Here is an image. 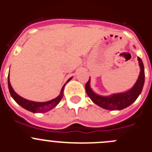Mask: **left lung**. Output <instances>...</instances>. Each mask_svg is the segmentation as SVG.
Here are the masks:
<instances>
[{
	"instance_id": "8db88e82",
	"label": "left lung",
	"mask_w": 152,
	"mask_h": 152,
	"mask_svg": "<svg viewBox=\"0 0 152 152\" xmlns=\"http://www.w3.org/2000/svg\"><path fill=\"white\" fill-rule=\"evenodd\" d=\"M138 60L141 68L139 78L131 89L124 93L113 94L109 96H100L95 94L91 88L89 78V80L85 85V89L91 100L99 107L110 110H121L134 103L140 95L145 83L144 64L139 57H138Z\"/></svg>"
}]
</instances>
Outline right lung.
<instances>
[{
  "mask_svg": "<svg viewBox=\"0 0 152 152\" xmlns=\"http://www.w3.org/2000/svg\"><path fill=\"white\" fill-rule=\"evenodd\" d=\"M72 77H70L68 80L67 82H68ZM66 82V83H67ZM65 85V84H64ZM63 86L61 90V94L56 98L53 99L52 100L47 102H34L31 101V100H28L26 99H24L22 96L18 95L15 91H13V88H12L11 84L10 83V79H9V76H8V88H9V91L13 97V99L18 103L19 105L21 106L23 108L26 109L27 110L30 111L33 113H45L47 111L50 110L58 104L61 100L63 97V91H64V87Z\"/></svg>",
  "mask_w": 152,
  "mask_h": 152,
  "instance_id": "1",
  "label": "right lung"
}]
</instances>
